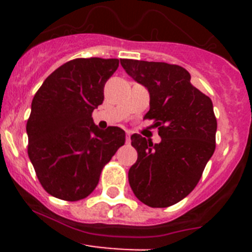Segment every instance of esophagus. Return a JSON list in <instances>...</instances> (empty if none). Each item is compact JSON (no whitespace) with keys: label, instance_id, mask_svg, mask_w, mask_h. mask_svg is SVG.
<instances>
[{"label":"esophagus","instance_id":"obj_1","mask_svg":"<svg viewBox=\"0 0 252 252\" xmlns=\"http://www.w3.org/2000/svg\"><path fill=\"white\" fill-rule=\"evenodd\" d=\"M131 142V132L130 131H127L126 132V144H130Z\"/></svg>","mask_w":252,"mask_h":252}]
</instances>
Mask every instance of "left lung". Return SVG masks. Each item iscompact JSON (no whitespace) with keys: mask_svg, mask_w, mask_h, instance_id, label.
Listing matches in <instances>:
<instances>
[{"mask_svg":"<svg viewBox=\"0 0 252 252\" xmlns=\"http://www.w3.org/2000/svg\"><path fill=\"white\" fill-rule=\"evenodd\" d=\"M133 81L150 94V110L161 141L153 144L133 133L131 145L137 160L128 170L133 194L153 208L173 206L195 188L216 149L217 120L213 104L190 83V74L179 65L121 59Z\"/></svg>","mask_w":252,"mask_h":252,"instance_id":"8db88e82","label":"left lung"}]
</instances>
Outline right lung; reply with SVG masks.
<instances>
[{
    "mask_svg": "<svg viewBox=\"0 0 252 252\" xmlns=\"http://www.w3.org/2000/svg\"><path fill=\"white\" fill-rule=\"evenodd\" d=\"M117 68L119 59H73L51 73L34 95L26 124L28 154L53 197L70 202L88 197L103 166L125 144L122 128L99 130L92 119Z\"/></svg>",
    "mask_w": 252,
    "mask_h": 252,
    "instance_id": "add662e5",
    "label": "right lung"
}]
</instances>
